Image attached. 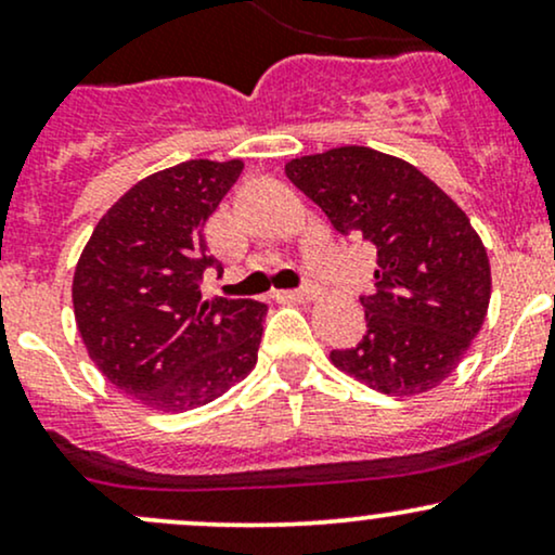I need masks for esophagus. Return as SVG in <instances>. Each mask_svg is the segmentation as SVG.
<instances>
[{"instance_id":"34e87169","label":"esophagus","mask_w":555,"mask_h":555,"mask_svg":"<svg viewBox=\"0 0 555 555\" xmlns=\"http://www.w3.org/2000/svg\"><path fill=\"white\" fill-rule=\"evenodd\" d=\"M286 299H295V302H308V299H313V286H299V289H286L282 292Z\"/></svg>"}]
</instances>
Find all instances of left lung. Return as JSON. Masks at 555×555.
I'll list each match as a JSON object with an SVG mask.
<instances>
[{"mask_svg":"<svg viewBox=\"0 0 555 555\" xmlns=\"http://www.w3.org/2000/svg\"><path fill=\"white\" fill-rule=\"evenodd\" d=\"M336 232L375 247V292L362 295L367 331L331 362L360 384L415 397L460 365L482 328L490 263L467 214L423 171L365 145L286 164Z\"/></svg>","mask_w":555,"mask_h":555,"instance_id":"obj_1","label":"left lung"}]
</instances>
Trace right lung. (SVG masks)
<instances>
[{"label":"right lung","instance_id":"1","mask_svg":"<svg viewBox=\"0 0 555 555\" xmlns=\"http://www.w3.org/2000/svg\"><path fill=\"white\" fill-rule=\"evenodd\" d=\"M240 171V158H193L145 177L95 224L75 269L88 354L151 410H195L256 367L269 308L201 297L203 273L221 271L203 227Z\"/></svg>","mask_w":555,"mask_h":555}]
</instances>
